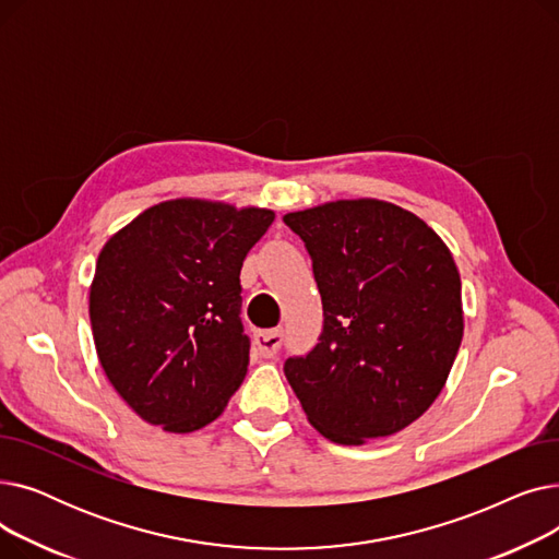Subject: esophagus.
Segmentation results:
<instances>
[{"mask_svg": "<svg viewBox=\"0 0 559 559\" xmlns=\"http://www.w3.org/2000/svg\"><path fill=\"white\" fill-rule=\"evenodd\" d=\"M253 344L258 348V354L270 358V356H276L278 348L283 344V331L281 329H272V331H258L253 335Z\"/></svg>", "mask_w": 559, "mask_h": 559, "instance_id": "esophagus-1", "label": "esophagus"}]
</instances>
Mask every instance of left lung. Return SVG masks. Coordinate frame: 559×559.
Wrapping results in <instances>:
<instances>
[{"label": "left lung", "mask_w": 559, "mask_h": 559, "mask_svg": "<svg viewBox=\"0 0 559 559\" xmlns=\"http://www.w3.org/2000/svg\"><path fill=\"white\" fill-rule=\"evenodd\" d=\"M306 242L324 331L285 378L308 421L358 447L417 421L447 385L464 333L462 283L444 240L378 199L287 213Z\"/></svg>", "instance_id": "obj_1"}]
</instances>
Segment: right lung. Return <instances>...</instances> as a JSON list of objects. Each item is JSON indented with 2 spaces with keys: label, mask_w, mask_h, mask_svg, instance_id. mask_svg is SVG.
<instances>
[{
  "label": "right lung",
  "mask_w": 559,
  "mask_h": 559,
  "mask_svg": "<svg viewBox=\"0 0 559 559\" xmlns=\"http://www.w3.org/2000/svg\"><path fill=\"white\" fill-rule=\"evenodd\" d=\"M267 209L169 199L117 230L97 258L91 324L99 362L133 413L167 432L215 421L242 385L249 337L240 270Z\"/></svg>",
  "instance_id": "add662e5"
}]
</instances>
